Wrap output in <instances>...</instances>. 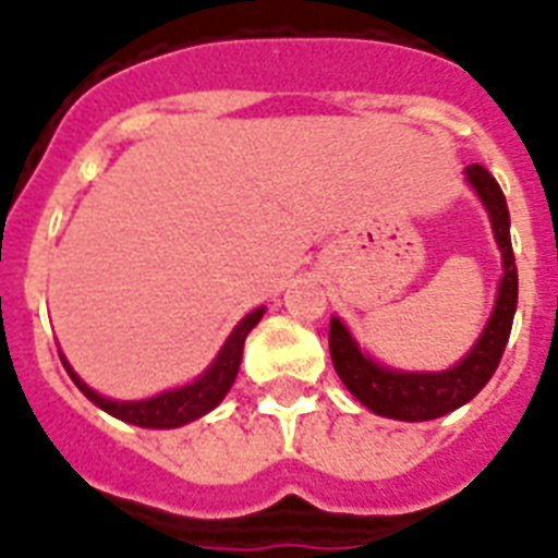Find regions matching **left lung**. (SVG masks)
<instances>
[{
	"instance_id": "1",
	"label": "left lung",
	"mask_w": 558,
	"mask_h": 558,
	"mask_svg": "<svg viewBox=\"0 0 558 558\" xmlns=\"http://www.w3.org/2000/svg\"><path fill=\"white\" fill-rule=\"evenodd\" d=\"M464 175L488 211L494 241L500 246L502 258L494 312L471 350L447 371H397L364 353L350 329L341 324V317H332L329 324V353L341 383L359 403L383 417L409 423L435 421L459 405L471 403L497 371L512 332L514 308H518V267H514L512 238H509L506 196L497 179L483 165L464 167Z\"/></svg>"
}]
</instances>
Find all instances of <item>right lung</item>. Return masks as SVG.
<instances>
[{
  "label": "right lung",
  "mask_w": 558,
  "mask_h": 558,
  "mask_svg": "<svg viewBox=\"0 0 558 558\" xmlns=\"http://www.w3.org/2000/svg\"><path fill=\"white\" fill-rule=\"evenodd\" d=\"M262 314L264 305H258L255 312L241 317V324L234 326L232 335L226 338L220 353L215 355V362L208 364L205 374L196 376L194 383L155 393V397H146V400H111V397H102L82 376L75 374L64 355H61V362H64L66 374L75 383V388L85 393L90 403L99 405L102 412L114 414V417L125 423L144 426V429H175V426L196 421V417H203V414H208L211 409L223 403V397L232 388L234 376H238V367H241L246 335L253 332V326L262 320Z\"/></svg>",
  "instance_id": "obj_1"
}]
</instances>
